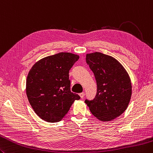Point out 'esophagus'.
<instances>
[{
	"instance_id": "esophagus-1",
	"label": "esophagus",
	"mask_w": 153,
	"mask_h": 153,
	"mask_svg": "<svg viewBox=\"0 0 153 153\" xmlns=\"http://www.w3.org/2000/svg\"><path fill=\"white\" fill-rule=\"evenodd\" d=\"M84 95H85V94L83 92H82V93H81V94H79V96H80V97L81 98H83V97H84Z\"/></svg>"
}]
</instances>
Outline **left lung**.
<instances>
[{
	"instance_id": "left-lung-1",
	"label": "left lung",
	"mask_w": 153,
	"mask_h": 153,
	"mask_svg": "<svg viewBox=\"0 0 153 153\" xmlns=\"http://www.w3.org/2000/svg\"><path fill=\"white\" fill-rule=\"evenodd\" d=\"M86 62L97 83V94L85 100L91 113L101 121H110L120 116L129 103L132 85L127 71L112 56L100 52L88 53Z\"/></svg>"
}]
</instances>
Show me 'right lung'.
Masks as SVG:
<instances>
[{
  "instance_id": "obj_1",
  "label": "right lung",
  "mask_w": 153,
  "mask_h": 153,
  "mask_svg": "<svg viewBox=\"0 0 153 153\" xmlns=\"http://www.w3.org/2000/svg\"><path fill=\"white\" fill-rule=\"evenodd\" d=\"M78 55L60 52L40 59L33 65L26 79V91L36 115L49 123L61 121L75 100L80 97L70 91L69 71Z\"/></svg>"
}]
</instances>
